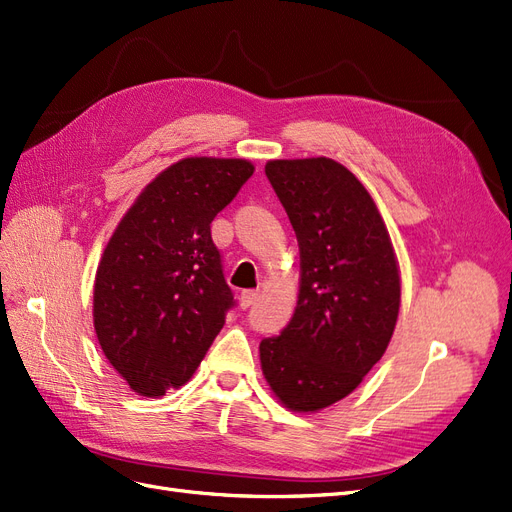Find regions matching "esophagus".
<instances>
[{
    "instance_id": "obj_1",
    "label": "esophagus",
    "mask_w": 512,
    "mask_h": 512,
    "mask_svg": "<svg viewBox=\"0 0 512 512\" xmlns=\"http://www.w3.org/2000/svg\"><path fill=\"white\" fill-rule=\"evenodd\" d=\"M257 299H259V291H242L240 306L242 308H251Z\"/></svg>"
}]
</instances>
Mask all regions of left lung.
<instances>
[{
  "label": "left lung",
  "instance_id": "8db88e82",
  "mask_svg": "<svg viewBox=\"0 0 512 512\" xmlns=\"http://www.w3.org/2000/svg\"><path fill=\"white\" fill-rule=\"evenodd\" d=\"M266 175L299 244V295L287 329L261 339V371L295 413L342 401L384 356L401 308V272L365 185L331 158L270 160Z\"/></svg>",
  "mask_w": 512,
  "mask_h": 512
}]
</instances>
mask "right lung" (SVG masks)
<instances>
[{
	"instance_id": "obj_1",
	"label": "right lung",
	"mask_w": 512,
	"mask_h": 512,
	"mask_svg": "<svg viewBox=\"0 0 512 512\" xmlns=\"http://www.w3.org/2000/svg\"><path fill=\"white\" fill-rule=\"evenodd\" d=\"M255 173L242 158H183L145 185L94 276V331L147 399L189 382L236 301L211 223Z\"/></svg>"
}]
</instances>
